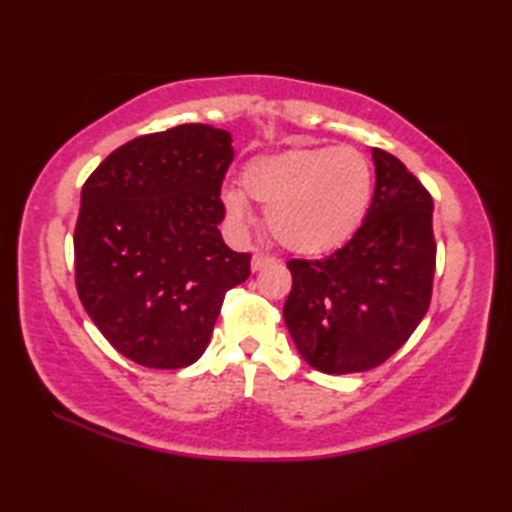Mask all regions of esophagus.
I'll list each match as a JSON object with an SVG mask.
<instances>
[{
  "instance_id": "obj_1",
  "label": "esophagus",
  "mask_w": 512,
  "mask_h": 512,
  "mask_svg": "<svg viewBox=\"0 0 512 512\" xmlns=\"http://www.w3.org/2000/svg\"><path fill=\"white\" fill-rule=\"evenodd\" d=\"M271 264H275V257L264 255V253H255L253 259H250V268H253V271H262V268Z\"/></svg>"
}]
</instances>
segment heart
Here are the masks:
<instances>
[{"label":"heart","mask_w":512,"mask_h":512,"mask_svg":"<svg viewBox=\"0 0 512 512\" xmlns=\"http://www.w3.org/2000/svg\"><path fill=\"white\" fill-rule=\"evenodd\" d=\"M241 187L225 189L228 221L246 230L255 221L248 198L266 207L273 239L289 253L325 255L343 246L368 214L375 176L368 158L354 149L293 146L259 155L241 171Z\"/></svg>","instance_id":"1"}]
</instances>
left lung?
I'll list each match as a JSON object with an SVG mask.
<instances>
[{"label":"left lung","instance_id":"1","mask_svg":"<svg viewBox=\"0 0 512 512\" xmlns=\"http://www.w3.org/2000/svg\"><path fill=\"white\" fill-rule=\"evenodd\" d=\"M375 194L366 219L325 259H291L284 323L311 368L327 375L384 363L420 325L431 302L433 201L395 158L372 149Z\"/></svg>","mask_w":512,"mask_h":512}]
</instances>
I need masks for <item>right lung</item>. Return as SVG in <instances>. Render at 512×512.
<instances>
[{"mask_svg":"<svg viewBox=\"0 0 512 512\" xmlns=\"http://www.w3.org/2000/svg\"><path fill=\"white\" fill-rule=\"evenodd\" d=\"M228 131L183 124L119 146L85 180L74 230L76 291L117 352L146 368L201 359L250 255L225 246Z\"/></svg>","mask_w":512,"mask_h":512,"instance_id":"obj_1","label":"right lung"}]
</instances>
